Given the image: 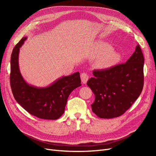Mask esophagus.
Masks as SVG:
<instances>
[{
  "instance_id": "obj_1",
  "label": "esophagus",
  "mask_w": 156,
  "mask_h": 156,
  "mask_svg": "<svg viewBox=\"0 0 156 156\" xmlns=\"http://www.w3.org/2000/svg\"><path fill=\"white\" fill-rule=\"evenodd\" d=\"M88 75L87 73H82L81 74V81L83 82V83L86 84L87 81L88 80Z\"/></svg>"
}]
</instances>
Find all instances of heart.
Wrapping results in <instances>:
<instances>
[{"label":"heart","instance_id":"1","mask_svg":"<svg viewBox=\"0 0 156 156\" xmlns=\"http://www.w3.org/2000/svg\"><path fill=\"white\" fill-rule=\"evenodd\" d=\"M94 57L97 58L96 64L99 68H107L120 62L122 55L114 51V48L107 42L98 41L94 45Z\"/></svg>","mask_w":156,"mask_h":156}]
</instances>
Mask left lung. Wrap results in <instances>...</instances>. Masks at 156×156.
<instances>
[{"label":"left lung","mask_w":156,"mask_h":156,"mask_svg":"<svg viewBox=\"0 0 156 156\" xmlns=\"http://www.w3.org/2000/svg\"><path fill=\"white\" fill-rule=\"evenodd\" d=\"M144 59L138 44L124 64L108 69L93 71L87 85L95 95L93 112L101 119L120 116L139 98L144 85Z\"/></svg>","instance_id":"left-lung-1"}]
</instances>
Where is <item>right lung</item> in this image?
<instances>
[{"mask_svg":"<svg viewBox=\"0 0 156 156\" xmlns=\"http://www.w3.org/2000/svg\"><path fill=\"white\" fill-rule=\"evenodd\" d=\"M27 39L23 37L13 48L10 62V85L14 98L23 108L39 119L56 120L64 112L68 98L81 85L79 72L63 76L46 87H36L23 79L19 66L20 49Z\"/></svg>","mask_w":156,"mask_h":156,"instance_id":"add662e5","label":"right lung"}]
</instances>
